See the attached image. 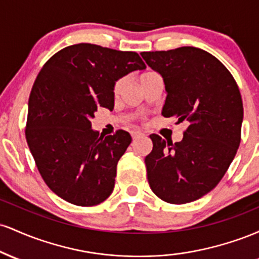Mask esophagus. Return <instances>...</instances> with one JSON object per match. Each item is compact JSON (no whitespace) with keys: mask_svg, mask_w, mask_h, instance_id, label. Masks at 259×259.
Masks as SVG:
<instances>
[{"mask_svg":"<svg viewBox=\"0 0 259 259\" xmlns=\"http://www.w3.org/2000/svg\"><path fill=\"white\" fill-rule=\"evenodd\" d=\"M144 135H145L144 133H141V132H136V130H135V132H133V133H132V136H133V139H134V140H136V139L141 138V136H144Z\"/></svg>","mask_w":259,"mask_h":259,"instance_id":"1","label":"esophagus"}]
</instances>
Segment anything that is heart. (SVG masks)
Segmentation results:
<instances>
[{"mask_svg":"<svg viewBox=\"0 0 259 259\" xmlns=\"http://www.w3.org/2000/svg\"><path fill=\"white\" fill-rule=\"evenodd\" d=\"M150 74H152V73H150V72H147V73H144L142 74L141 76H140V79H142V78H146L147 75H150ZM121 84H123V82H118L117 84V86H115V91H119L120 90V88H121Z\"/></svg>","mask_w":259,"mask_h":259,"instance_id":"obj_1","label":"heart"}]
</instances>
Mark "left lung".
I'll return each instance as SVG.
<instances>
[{
  "mask_svg": "<svg viewBox=\"0 0 259 259\" xmlns=\"http://www.w3.org/2000/svg\"><path fill=\"white\" fill-rule=\"evenodd\" d=\"M141 56L163 78V117L189 124L175 144L150 135L153 148L145 158L148 184L160 200L189 203L212 191L233 162L241 141V95L224 64L197 47Z\"/></svg>",
  "mask_w": 259,
  "mask_h": 259,
  "instance_id": "obj_1",
  "label": "left lung"
}]
</instances>
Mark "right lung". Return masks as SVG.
I'll use <instances>...</instances> for the list:
<instances>
[{"label": "right lung", "instance_id": "obj_1", "mask_svg": "<svg viewBox=\"0 0 259 259\" xmlns=\"http://www.w3.org/2000/svg\"><path fill=\"white\" fill-rule=\"evenodd\" d=\"M145 68L136 52L78 44L53 55L40 70L25 136L44 181L64 201L96 206L112 194L117 163L132 136L119 130L103 138L91 119L99 107L113 109L118 80Z\"/></svg>", "mask_w": 259, "mask_h": 259}]
</instances>
